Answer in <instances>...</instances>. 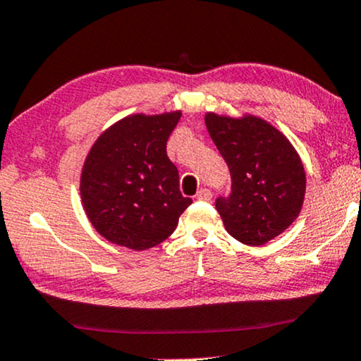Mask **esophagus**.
I'll return each instance as SVG.
<instances>
[{
	"mask_svg": "<svg viewBox=\"0 0 361 361\" xmlns=\"http://www.w3.org/2000/svg\"><path fill=\"white\" fill-rule=\"evenodd\" d=\"M211 191L208 190V188H201L200 191H198V195H196V200H200V201H209L211 200Z\"/></svg>",
	"mask_w": 361,
	"mask_h": 361,
	"instance_id": "esophagus-1",
	"label": "esophagus"
}]
</instances>
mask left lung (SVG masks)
I'll return each mask as SVG.
<instances>
[{"mask_svg":"<svg viewBox=\"0 0 361 361\" xmlns=\"http://www.w3.org/2000/svg\"><path fill=\"white\" fill-rule=\"evenodd\" d=\"M214 145L228 163L231 193L216 209L224 228L247 246H262L289 228L305 196V170L292 143L266 120L204 117Z\"/></svg>","mask_w":361,"mask_h":361,"instance_id":"left-lung-1","label":"left lung"}]
</instances>
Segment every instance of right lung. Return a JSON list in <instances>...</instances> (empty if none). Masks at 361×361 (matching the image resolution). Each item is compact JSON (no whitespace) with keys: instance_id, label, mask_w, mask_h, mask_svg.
<instances>
[{"instance_id":"right-lung-1","label":"right lung","mask_w":361,"mask_h":361,"mask_svg":"<svg viewBox=\"0 0 361 361\" xmlns=\"http://www.w3.org/2000/svg\"><path fill=\"white\" fill-rule=\"evenodd\" d=\"M180 110L128 115L90 148L80 175V198L95 231L107 241L145 251L165 241L193 203L180 193L166 142Z\"/></svg>"}]
</instances>
